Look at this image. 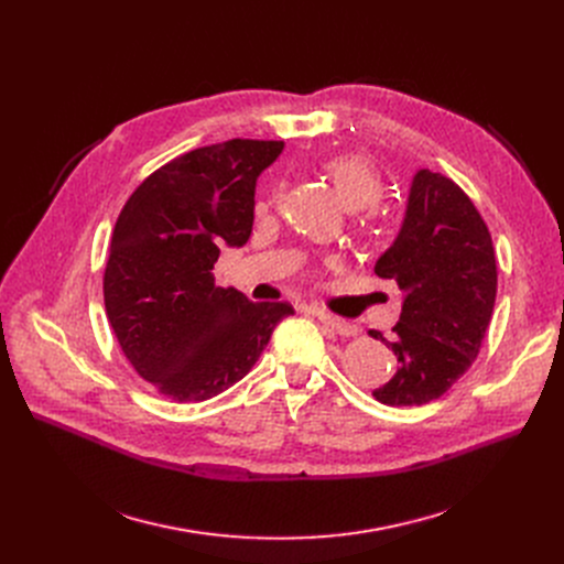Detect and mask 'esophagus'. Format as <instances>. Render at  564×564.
Instances as JSON below:
<instances>
[{
	"label": "esophagus",
	"instance_id": "1",
	"mask_svg": "<svg viewBox=\"0 0 564 564\" xmlns=\"http://www.w3.org/2000/svg\"><path fill=\"white\" fill-rule=\"evenodd\" d=\"M308 313L315 315L324 324V327H327L334 334H338V336H351L354 334V327H351L349 322H345V319H340V317H336L332 313H324L319 308H308Z\"/></svg>",
	"mask_w": 564,
	"mask_h": 564
}]
</instances>
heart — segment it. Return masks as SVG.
<instances>
[{"instance_id": "1", "label": "heart", "mask_w": 564, "mask_h": 564, "mask_svg": "<svg viewBox=\"0 0 564 564\" xmlns=\"http://www.w3.org/2000/svg\"><path fill=\"white\" fill-rule=\"evenodd\" d=\"M319 169L334 183L338 196L351 210L372 207L383 194L379 171L361 155H332L319 162Z\"/></svg>"}]
</instances>
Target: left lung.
<instances>
[{"mask_svg": "<svg viewBox=\"0 0 564 564\" xmlns=\"http://www.w3.org/2000/svg\"><path fill=\"white\" fill-rule=\"evenodd\" d=\"M375 272L404 292L393 340L398 372L372 395L421 406L446 393L476 361L496 302V256L478 207L451 177L421 169L402 230Z\"/></svg>", "mask_w": 564, "mask_h": 564, "instance_id": "obj_1", "label": "left lung"}]
</instances>
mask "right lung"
Instances as JSON below:
<instances>
[{
  "label": "right lung",
  "instance_id": "1",
  "mask_svg": "<svg viewBox=\"0 0 564 564\" xmlns=\"http://www.w3.org/2000/svg\"><path fill=\"white\" fill-rule=\"evenodd\" d=\"M283 141L230 139L153 171L116 219L105 308L132 368L173 402H203L240 381L292 315L288 302H249L217 288L221 247L251 237L256 177Z\"/></svg>",
  "mask_w": 564,
  "mask_h": 564
}]
</instances>
